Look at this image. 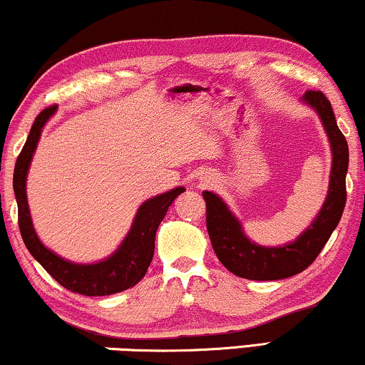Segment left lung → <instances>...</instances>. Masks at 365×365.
<instances>
[{"mask_svg": "<svg viewBox=\"0 0 365 365\" xmlns=\"http://www.w3.org/2000/svg\"><path fill=\"white\" fill-rule=\"evenodd\" d=\"M304 103L316 109L332 148V169L327 197L311 226L291 244L264 247L252 242L242 231L241 222L229 211L217 194L204 191L206 226L214 252L222 266L239 277L251 281H277L302 272L316 261L337 227L346 206V174L349 148L339 129L329 99L321 91H307Z\"/></svg>", "mask_w": 365, "mask_h": 365, "instance_id": "8db88e82", "label": "left lung"}]
</instances>
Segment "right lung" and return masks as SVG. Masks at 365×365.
<instances>
[{"label":"right lung","mask_w":365,"mask_h":365,"mask_svg":"<svg viewBox=\"0 0 365 365\" xmlns=\"http://www.w3.org/2000/svg\"><path fill=\"white\" fill-rule=\"evenodd\" d=\"M54 111L56 108L49 106L38 114L26 143L16 159V164H14L13 189L18 202V224L23 241L31 256L46 269L49 276L63 287H66L68 291L83 294V296H109V294L126 291V289L136 286L146 274L149 264L153 261L154 239H156L159 224L166 216L174 199L186 189H171V191L143 202L134 217L131 231L124 237L118 251H114L104 261L96 264H76L59 257L39 241L33 227L26 199L29 164H31L34 149L38 146L43 126L53 116Z\"/></svg>","instance_id":"1"}]
</instances>
